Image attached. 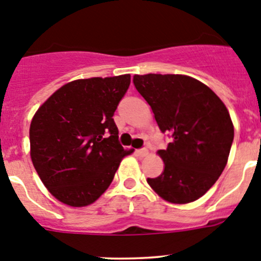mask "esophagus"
<instances>
[{
  "instance_id": "obj_1",
  "label": "esophagus",
  "mask_w": 261,
  "mask_h": 261,
  "mask_svg": "<svg viewBox=\"0 0 261 261\" xmlns=\"http://www.w3.org/2000/svg\"><path fill=\"white\" fill-rule=\"evenodd\" d=\"M136 154H138L139 156H146V155L149 154V151H147L146 147H143V149H138V150H136Z\"/></svg>"
}]
</instances>
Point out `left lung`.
Here are the masks:
<instances>
[{"instance_id":"obj_1","label":"left lung","mask_w":261,"mask_h":261,"mask_svg":"<svg viewBox=\"0 0 261 261\" xmlns=\"http://www.w3.org/2000/svg\"><path fill=\"white\" fill-rule=\"evenodd\" d=\"M134 84L170 138L159 150L164 172L147 183L165 201L189 203L203 196L223 172L233 125L223 102L206 84L181 74L135 75Z\"/></svg>"}]
</instances>
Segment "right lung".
<instances>
[{
	"label": "right lung",
	"mask_w": 261,
	"mask_h": 261,
	"mask_svg": "<svg viewBox=\"0 0 261 261\" xmlns=\"http://www.w3.org/2000/svg\"><path fill=\"white\" fill-rule=\"evenodd\" d=\"M130 74L67 83L38 110L30 125L31 160L44 186L63 203H93L111 184L121 159L114 114Z\"/></svg>",
	"instance_id": "1"
}]
</instances>
